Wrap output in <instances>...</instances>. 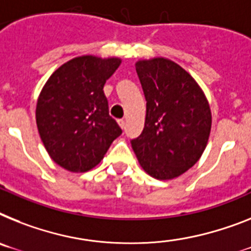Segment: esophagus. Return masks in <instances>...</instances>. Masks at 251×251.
Returning <instances> with one entry per match:
<instances>
[{"label":"esophagus","mask_w":251,"mask_h":251,"mask_svg":"<svg viewBox=\"0 0 251 251\" xmlns=\"http://www.w3.org/2000/svg\"><path fill=\"white\" fill-rule=\"evenodd\" d=\"M117 124H119L120 127H121V129H124V127H125V120H124V119L117 120Z\"/></svg>","instance_id":"esophagus-1"}]
</instances>
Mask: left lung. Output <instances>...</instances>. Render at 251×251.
Instances as JSON below:
<instances>
[{"label":"left lung","instance_id":"obj_1","mask_svg":"<svg viewBox=\"0 0 251 251\" xmlns=\"http://www.w3.org/2000/svg\"><path fill=\"white\" fill-rule=\"evenodd\" d=\"M147 100L143 132L131 140L139 163L158 180L178 177L203 154L212 127L207 97L190 74L163 57L139 60Z\"/></svg>","mask_w":251,"mask_h":251}]
</instances>
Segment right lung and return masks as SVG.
<instances>
[{"mask_svg": "<svg viewBox=\"0 0 251 251\" xmlns=\"http://www.w3.org/2000/svg\"><path fill=\"white\" fill-rule=\"evenodd\" d=\"M121 58L80 56L54 71L38 97V132L50 157L70 172H86L103 159L122 130L109 116L103 86Z\"/></svg>", "mask_w": 251, "mask_h": 251, "instance_id": "add662e5", "label": "right lung"}]
</instances>
